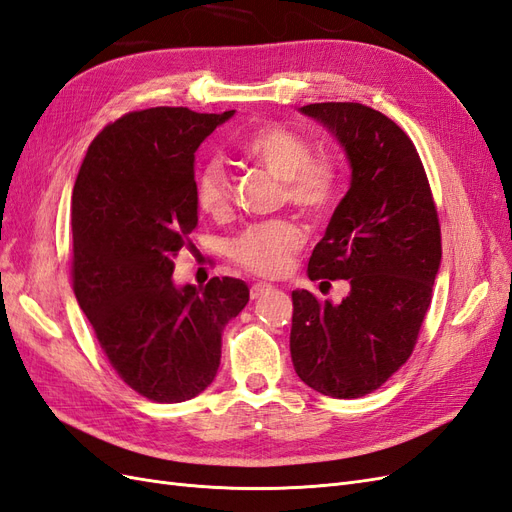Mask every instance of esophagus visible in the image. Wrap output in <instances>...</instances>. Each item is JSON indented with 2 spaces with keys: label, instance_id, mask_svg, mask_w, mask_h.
Returning <instances> with one entry per match:
<instances>
[{
  "label": "esophagus",
  "instance_id": "1",
  "mask_svg": "<svg viewBox=\"0 0 512 512\" xmlns=\"http://www.w3.org/2000/svg\"><path fill=\"white\" fill-rule=\"evenodd\" d=\"M273 290V286L271 284H262V282H258V284H254L252 288H250V297L252 299H260L262 294H267V292H271Z\"/></svg>",
  "mask_w": 512,
  "mask_h": 512
}]
</instances>
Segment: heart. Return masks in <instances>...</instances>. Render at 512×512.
Listing matches in <instances>:
<instances>
[{
    "mask_svg": "<svg viewBox=\"0 0 512 512\" xmlns=\"http://www.w3.org/2000/svg\"><path fill=\"white\" fill-rule=\"evenodd\" d=\"M245 160L265 168L282 181L290 205L307 215L327 213L339 192V168L331 158H314L307 138L294 130L269 123L247 134L241 143ZM196 207L213 220H224L232 211V183L222 162L211 160L194 179ZM305 243V232L290 220H273L245 228L230 243V256L245 271L262 277L284 275L292 258Z\"/></svg>",
    "mask_w": 512,
    "mask_h": 512,
    "instance_id": "heart-1",
    "label": "heart"
}]
</instances>
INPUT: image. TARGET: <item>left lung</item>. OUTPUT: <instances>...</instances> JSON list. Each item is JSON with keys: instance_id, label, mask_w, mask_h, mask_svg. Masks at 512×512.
<instances>
[{"instance_id": "left-lung-1", "label": "left lung", "mask_w": 512, "mask_h": 512, "mask_svg": "<svg viewBox=\"0 0 512 512\" xmlns=\"http://www.w3.org/2000/svg\"><path fill=\"white\" fill-rule=\"evenodd\" d=\"M299 111L337 138L352 170L307 275L348 280L350 292L339 305L292 292L290 356L314 391L356 399L380 389L414 350L442 260L438 211L395 121L356 102Z\"/></svg>"}]
</instances>
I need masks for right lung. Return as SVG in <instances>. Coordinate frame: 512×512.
<instances>
[{"instance_id": "obj_1", "label": "right lung", "mask_w": 512, "mask_h": 512, "mask_svg": "<svg viewBox=\"0 0 512 512\" xmlns=\"http://www.w3.org/2000/svg\"><path fill=\"white\" fill-rule=\"evenodd\" d=\"M232 115L183 106L123 115L91 143L72 190L76 301L119 378L158 404L207 389L226 324L250 301L235 277L173 282L198 224L194 153Z\"/></svg>"}]
</instances>
